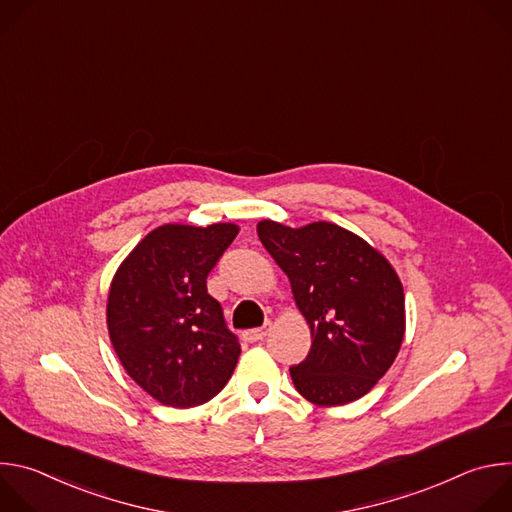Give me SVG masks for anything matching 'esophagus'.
Segmentation results:
<instances>
[{"instance_id":"1","label":"esophagus","mask_w":512,"mask_h":512,"mask_svg":"<svg viewBox=\"0 0 512 512\" xmlns=\"http://www.w3.org/2000/svg\"><path fill=\"white\" fill-rule=\"evenodd\" d=\"M269 326H271V324H265V326H261V328H251V330H245V332H243V338H245L247 342H259V340H263V338L267 336V332H269Z\"/></svg>"}]
</instances>
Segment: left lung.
Returning <instances> with one entry per match:
<instances>
[{
	"instance_id": "obj_1",
	"label": "left lung",
	"mask_w": 512,
	"mask_h": 512,
	"mask_svg": "<svg viewBox=\"0 0 512 512\" xmlns=\"http://www.w3.org/2000/svg\"><path fill=\"white\" fill-rule=\"evenodd\" d=\"M257 235L287 275L312 332L306 360L289 369L298 393L320 407L367 395L405 336V294L389 259L326 221L294 229L265 218Z\"/></svg>"
}]
</instances>
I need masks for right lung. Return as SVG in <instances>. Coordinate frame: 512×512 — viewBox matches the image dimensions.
<instances>
[{
	"label": "right lung",
	"instance_id": "obj_1",
	"mask_svg": "<svg viewBox=\"0 0 512 512\" xmlns=\"http://www.w3.org/2000/svg\"><path fill=\"white\" fill-rule=\"evenodd\" d=\"M235 223L162 225L121 261L107 330L125 373L158 403L188 409L229 383L241 346L206 277L235 241Z\"/></svg>",
	"mask_w": 512,
	"mask_h": 512
}]
</instances>
